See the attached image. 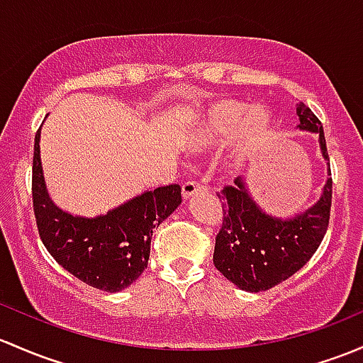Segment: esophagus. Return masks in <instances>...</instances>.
<instances>
[{
  "label": "esophagus",
  "mask_w": 363,
  "mask_h": 363,
  "mask_svg": "<svg viewBox=\"0 0 363 363\" xmlns=\"http://www.w3.org/2000/svg\"><path fill=\"white\" fill-rule=\"evenodd\" d=\"M205 191H207V186L201 184V182L188 181L182 184V196H184V200H189V198H193L194 194L205 193Z\"/></svg>",
  "instance_id": "obj_1"
}]
</instances>
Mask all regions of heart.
<instances>
[{
    "label": "heart",
    "mask_w": 363,
    "mask_h": 363,
    "mask_svg": "<svg viewBox=\"0 0 363 363\" xmlns=\"http://www.w3.org/2000/svg\"><path fill=\"white\" fill-rule=\"evenodd\" d=\"M272 130V114L264 106L245 104L235 99L213 102L194 132V146L211 150L231 139V160L243 163L262 147Z\"/></svg>",
    "instance_id": "b5f03b06"
}]
</instances>
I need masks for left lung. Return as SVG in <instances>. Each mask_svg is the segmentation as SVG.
Returning a JSON list of instances; mask_svg holds the SVG:
<instances>
[{
    "label": "left lung",
    "mask_w": 363,
    "mask_h": 363,
    "mask_svg": "<svg viewBox=\"0 0 363 363\" xmlns=\"http://www.w3.org/2000/svg\"><path fill=\"white\" fill-rule=\"evenodd\" d=\"M297 116L301 130L318 133L320 150L329 160L322 121L303 102L297 104ZM217 196L223 198L224 217L216 236L213 266L242 291L261 292L299 272L320 247L329 228L333 177L327 179L320 200L292 219L262 212L242 177Z\"/></svg>",
    "instance_id": "1"
}]
</instances>
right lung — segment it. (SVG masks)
Listing matches in <instances>:
<instances>
[{"label": "right lung", "instance_id": "obj_1", "mask_svg": "<svg viewBox=\"0 0 363 363\" xmlns=\"http://www.w3.org/2000/svg\"><path fill=\"white\" fill-rule=\"evenodd\" d=\"M40 132L38 128L34 137L33 207L41 242L64 269L90 287L123 291L147 268L152 230L181 205V186L146 191L106 216H71L48 196L40 158Z\"/></svg>", "mask_w": 363, "mask_h": 363}]
</instances>
